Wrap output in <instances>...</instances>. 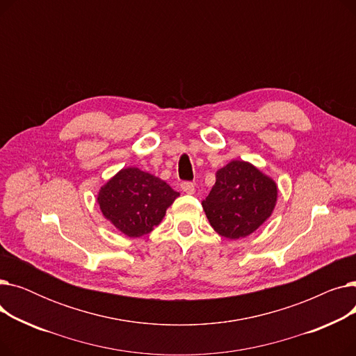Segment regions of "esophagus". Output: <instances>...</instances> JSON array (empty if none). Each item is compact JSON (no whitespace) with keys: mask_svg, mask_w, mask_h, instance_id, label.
Masks as SVG:
<instances>
[{"mask_svg":"<svg viewBox=\"0 0 356 356\" xmlns=\"http://www.w3.org/2000/svg\"><path fill=\"white\" fill-rule=\"evenodd\" d=\"M180 188H181V191L184 193H188V195H193L195 193V184L191 183V181H183L180 184Z\"/></svg>","mask_w":356,"mask_h":356,"instance_id":"esophagus-1","label":"esophagus"}]
</instances>
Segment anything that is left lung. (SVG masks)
<instances>
[{"mask_svg": "<svg viewBox=\"0 0 356 356\" xmlns=\"http://www.w3.org/2000/svg\"><path fill=\"white\" fill-rule=\"evenodd\" d=\"M277 183L244 160H232L216 172V181L202 207L211 227L228 239L255 232L271 216Z\"/></svg>", "mask_w": 356, "mask_h": 356, "instance_id": "obj_1", "label": "left lung"}]
</instances>
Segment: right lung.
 I'll use <instances>...</instances> for the list:
<instances>
[{"mask_svg": "<svg viewBox=\"0 0 356 356\" xmlns=\"http://www.w3.org/2000/svg\"><path fill=\"white\" fill-rule=\"evenodd\" d=\"M179 195L164 180L138 167H127L102 186L97 202L105 219L118 231L138 238L160 225Z\"/></svg>", "mask_w": 356, "mask_h": 356, "instance_id": "obj_1", "label": "right lung"}]
</instances>
